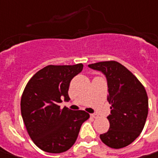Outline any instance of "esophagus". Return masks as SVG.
<instances>
[{
	"label": "esophagus",
	"instance_id": "esophagus-1",
	"mask_svg": "<svg viewBox=\"0 0 158 158\" xmlns=\"http://www.w3.org/2000/svg\"><path fill=\"white\" fill-rule=\"evenodd\" d=\"M90 117L93 118H98V115L96 114V113H93V114H90Z\"/></svg>",
	"mask_w": 158,
	"mask_h": 158
}]
</instances>
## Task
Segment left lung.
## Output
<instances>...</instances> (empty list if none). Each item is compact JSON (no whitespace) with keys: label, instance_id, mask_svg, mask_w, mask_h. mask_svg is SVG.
<instances>
[{"label":"left lung","instance_id":"left-lung-1","mask_svg":"<svg viewBox=\"0 0 158 158\" xmlns=\"http://www.w3.org/2000/svg\"><path fill=\"white\" fill-rule=\"evenodd\" d=\"M106 75L107 100L111 114L107 117L108 131L100 135L105 145L120 149L140 135L148 114V96L146 89L132 73L116 61L99 62L88 65Z\"/></svg>","mask_w":158,"mask_h":158}]
</instances>
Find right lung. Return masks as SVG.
<instances>
[{"instance_id":"obj_1","label":"right lung","mask_w":158,"mask_h":158,"mask_svg":"<svg viewBox=\"0 0 158 158\" xmlns=\"http://www.w3.org/2000/svg\"><path fill=\"white\" fill-rule=\"evenodd\" d=\"M82 63L48 65L26 85L21 98V113L33 142L44 152L62 153L75 143L82 123L89 114L82 110L61 108L69 101L70 81L82 71Z\"/></svg>"}]
</instances>
